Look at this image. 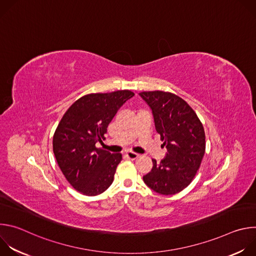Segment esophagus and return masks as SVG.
Returning <instances> with one entry per match:
<instances>
[{
	"label": "esophagus",
	"mask_w": 256,
	"mask_h": 256,
	"mask_svg": "<svg viewBox=\"0 0 256 256\" xmlns=\"http://www.w3.org/2000/svg\"><path fill=\"white\" fill-rule=\"evenodd\" d=\"M126 157L128 159H130V160H136V159L138 157V155L136 154V153H130V152H128V153L126 154Z\"/></svg>",
	"instance_id": "1"
}]
</instances>
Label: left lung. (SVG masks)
I'll list each match as a JSON object with an SVG mask.
<instances>
[{"label": "left lung", "instance_id": "1", "mask_svg": "<svg viewBox=\"0 0 256 256\" xmlns=\"http://www.w3.org/2000/svg\"><path fill=\"white\" fill-rule=\"evenodd\" d=\"M154 116L166 156L142 179L154 192L171 196L184 190L194 178L206 151L204 126L194 109L179 96L164 91L140 92Z\"/></svg>", "mask_w": 256, "mask_h": 256}]
</instances>
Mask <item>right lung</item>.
I'll return each instance as SVG.
<instances>
[{
  "label": "right lung",
  "mask_w": 256,
  "mask_h": 256,
  "mask_svg": "<svg viewBox=\"0 0 256 256\" xmlns=\"http://www.w3.org/2000/svg\"><path fill=\"white\" fill-rule=\"evenodd\" d=\"M134 94L130 90L88 94L72 103L52 140L54 154L68 184L93 196L112 186L122 154L96 148L118 109Z\"/></svg>",
  "instance_id": "add662e5"
}]
</instances>
